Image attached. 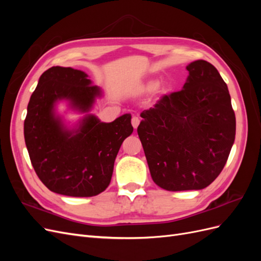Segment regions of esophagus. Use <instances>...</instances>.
I'll list each match as a JSON object with an SVG mask.
<instances>
[{"mask_svg": "<svg viewBox=\"0 0 261 261\" xmlns=\"http://www.w3.org/2000/svg\"><path fill=\"white\" fill-rule=\"evenodd\" d=\"M139 123H140V118H139L138 116H133V118H132V125H133V127L136 129V128L138 127Z\"/></svg>", "mask_w": 261, "mask_h": 261, "instance_id": "1", "label": "esophagus"}]
</instances>
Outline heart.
Instances as JSON below:
<instances>
[{
	"mask_svg": "<svg viewBox=\"0 0 261 261\" xmlns=\"http://www.w3.org/2000/svg\"><path fill=\"white\" fill-rule=\"evenodd\" d=\"M158 86H159V82H158V81H154V80L149 81L144 85L143 90L147 91V92H151V91H153L158 88Z\"/></svg>",
	"mask_w": 261,
	"mask_h": 261,
	"instance_id": "heart-1",
	"label": "heart"
}]
</instances>
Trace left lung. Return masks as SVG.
Instances as JSON below:
<instances>
[{
    "label": "left lung",
    "mask_w": 261,
    "mask_h": 261,
    "mask_svg": "<svg viewBox=\"0 0 261 261\" xmlns=\"http://www.w3.org/2000/svg\"><path fill=\"white\" fill-rule=\"evenodd\" d=\"M186 69L183 89L141 112L137 128L153 181L170 192L210 185L235 139L231 97L218 69L203 60Z\"/></svg>",
    "instance_id": "1"
}]
</instances>
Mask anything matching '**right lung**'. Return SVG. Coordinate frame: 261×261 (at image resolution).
<instances>
[{
	"label": "right lung",
	"instance_id": "1",
	"mask_svg": "<svg viewBox=\"0 0 261 261\" xmlns=\"http://www.w3.org/2000/svg\"><path fill=\"white\" fill-rule=\"evenodd\" d=\"M102 94L88 75L72 67L53 66L39 78L27 107L23 135L31 164L51 192L92 197L111 181L118 150L134 128L128 113L111 123L88 113ZM63 99L87 113L73 129L55 111Z\"/></svg>",
	"mask_w": 261,
	"mask_h": 261
}]
</instances>
